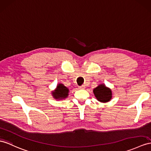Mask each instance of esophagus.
<instances>
[{"instance_id": "1", "label": "esophagus", "mask_w": 151, "mask_h": 151, "mask_svg": "<svg viewBox=\"0 0 151 151\" xmlns=\"http://www.w3.org/2000/svg\"><path fill=\"white\" fill-rule=\"evenodd\" d=\"M79 89H82V90H84V88H85V86H84V85H82V86H79Z\"/></svg>"}]
</instances>
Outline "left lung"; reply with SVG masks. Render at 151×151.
<instances>
[{
	"label": "left lung",
	"instance_id": "1",
	"mask_svg": "<svg viewBox=\"0 0 151 151\" xmlns=\"http://www.w3.org/2000/svg\"><path fill=\"white\" fill-rule=\"evenodd\" d=\"M95 97L101 102H108L112 98V91L109 88L106 86L104 84H100L93 90Z\"/></svg>",
	"mask_w": 151,
	"mask_h": 151
}]
</instances>
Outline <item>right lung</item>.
Returning a JSON list of instances; mask_svg holds the SVG:
<instances>
[{"mask_svg":"<svg viewBox=\"0 0 151 151\" xmlns=\"http://www.w3.org/2000/svg\"><path fill=\"white\" fill-rule=\"evenodd\" d=\"M69 90L67 87L64 86L63 84L59 83L56 89L52 91L53 97L57 100H63L68 96Z\"/></svg>","mask_w":151,"mask_h":151,"instance_id":"1","label":"right lung"}]
</instances>
